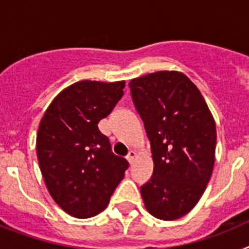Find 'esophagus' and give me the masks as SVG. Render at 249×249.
<instances>
[{
	"mask_svg": "<svg viewBox=\"0 0 249 249\" xmlns=\"http://www.w3.org/2000/svg\"><path fill=\"white\" fill-rule=\"evenodd\" d=\"M136 156H137V152L136 151H133V149H131V151L128 152V155H127V160H128L129 163H132V162H133V160H135L136 158Z\"/></svg>",
	"mask_w": 249,
	"mask_h": 249,
	"instance_id": "obj_1",
	"label": "esophagus"
}]
</instances>
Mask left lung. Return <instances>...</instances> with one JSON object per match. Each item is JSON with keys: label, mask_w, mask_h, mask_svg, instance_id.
Returning <instances> with one entry per match:
<instances>
[{"label": "left lung", "mask_w": 249, "mask_h": 249, "mask_svg": "<svg viewBox=\"0 0 249 249\" xmlns=\"http://www.w3.org/2000/svg\"><path fill=\"white\" fill-rule=\"evenodd\" d=\"M132 100L151 142L153 175L141 187L146 210L175 221L198 203L214 166L215 122L197 86L178 71L129 82Z\"/></svg>", "instance_id": "obj_1"}]
</instances>
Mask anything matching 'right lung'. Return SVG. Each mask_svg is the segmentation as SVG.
I'll list each match as a JSON object with an SVG mask.
<instances>
[{"label": "right lung", "instance_id": "right-lung-1", "mask_svg": "<svg viewBox=\"0 0 249 249\" xmlns=\"http://www.w3.org/2000/svg\"><path fill=\"white\" fill-rule=\"evenodd\" d=\"M123 89L124 81L73 83L57 94L39 122V169L51 197L72 217L102 212L128 168L126 158L114 155L98 129Z\"/></svg>", "mask_w": 249, "mask_h": 249}]
</instances>
